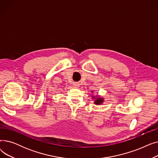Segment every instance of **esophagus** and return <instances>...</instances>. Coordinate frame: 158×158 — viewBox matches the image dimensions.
<instances>
[{
	"label": "esophagus",
	"mask_w": 158,
	"mask_h": 158,
	"mask_svg": "<svg viewBox=\"0 0 158 158\" xmlns=\"http://www.w3.org/2000/svg\"><path fill=\"white\" fill-rule=\"evenodd\" d=\"M73 87L74 88H78L79 87V84L77 83V82H75V83L73 84Z\"/></svg>",
	"instance_id": "obj_1"
}]
</instances>
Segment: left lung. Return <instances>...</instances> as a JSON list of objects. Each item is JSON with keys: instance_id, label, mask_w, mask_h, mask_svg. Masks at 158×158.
I'll return each instance as SVG.
<instances>
[{"instance_id": "8db88e82", "label": "left lung", "mask_w": 158, "mask_h": 158, "mask_svg": "<svg viewBox=\"0 0 158 158\" xmlns=\"http://www.w3.org/2000/svg\"><path fill=\"white\" fill-rule=\"evenodd\" d=\"M92 92H93L92 91ZM92 98L93 99H94V104H97V105H100V104H102L104 101V98L101 97L100 96H98V95H97L95 97V96H92Z\"/></svg>"}]
</instances>
